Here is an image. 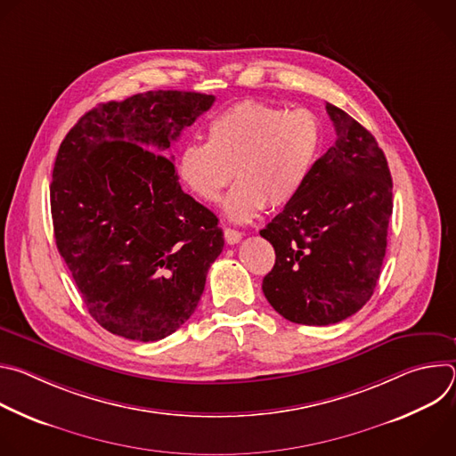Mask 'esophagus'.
<instances>
[{"instance_id":"34e87169","label":"esophagus","mask_w":456,"mask_h":456,"mask_svg":"<svg viewBox=\"0 0 456 456\" xmlns=\"http://www.w3.org/2000/svg\"><path fill=\"white\" fill-rule=\"evenodd\" d=\"M241 232L240 231H236V229H231V227H225L224 229V238H225V241L229 243V245H234V243H238L240 240H241Z\"/></svg>"}]
</instances>
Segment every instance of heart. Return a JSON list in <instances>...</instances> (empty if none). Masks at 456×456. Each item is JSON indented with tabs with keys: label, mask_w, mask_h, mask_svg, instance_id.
Instances as JSON below:
<instances>
[{
	"label": "heart",
	"mask_w": 456,
	"mask_h": 456,
	"mask_svg": "<svg viewBox=\"0 0 456 456\" xmlns=\"http://www.w3.org/2000/svg\"><path fill=\"white\" fill-rule=\"evenodd\" d=\"M321 148V124L308 110L262 101L236 102L208 124V142H187L175 159L176 180L192 197L215 202L231 182L224 213L247 222L265 206L290 204L306 183Z\"/></svg>",
	"instance_id": "b5f03b06"
}]
</instances>
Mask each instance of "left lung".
Listing matches in <instances>:
<instances>
[{"label": "left lung", "mask_w": 456, "mask_h": 456, "mask_svg": "<svg viewBox=\"0 0 456 456\" xmlns=\"http://www.w3.org/2000/svg\"><path fill=\"white\" fill-rule=\"evenodd\" d=\"M336 142L315 160L306 183L259 231L276 250L264 278L273 308L297 324L339 322L371 297L386 254L394 183L375 137L327 102Z\"/></svg>", "instance_id": "1"}]
</instances>
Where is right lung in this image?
I'll return each instance as SVG.
<instances>
[{
    "instance_id": "add662e5",
    "label": "right lung",
    "mask_w": 456,
    "mask_h": 456,
    "mask_svg": "<svg viewBox=\"0 0 456 456\" xmlns=\"http://www.w3.org/2000/svg\"><path fill=\"white\" fill-rule=\"evenodd\" d=\"M215 95L159 90L85 113L59 146L50 208L59 254L108 332L159 341L192 315L224 248L167 150Z\"/></svg>"
}]
</instances>
